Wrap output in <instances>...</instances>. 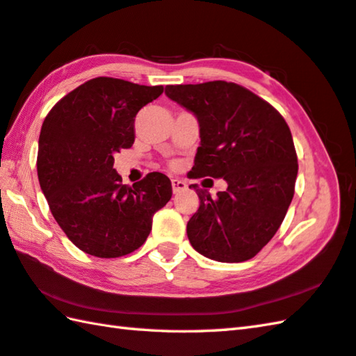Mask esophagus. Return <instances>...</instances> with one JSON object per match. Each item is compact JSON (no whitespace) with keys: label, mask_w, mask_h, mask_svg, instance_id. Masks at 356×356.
<instances>
[{"label":"esophagus","mask_w":356,"mask_h":356,"mask_svg":"<svg viewBox=\"0 0 356 356\" xmlns=\"http://www.w3.org/2000/svg\"><path fill=\"white\" fill-rule=\"evenodd\" d=\"M171 185H172V193L174 194H177V193H180V191H184V190H186V182H184V180H180V179H172L171 180Z\"/></svg>","instance_id":"esophagus-1"}]
</instances>
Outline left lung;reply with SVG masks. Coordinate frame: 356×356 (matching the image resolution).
I'll list each match as a JSON object with an SVG mask.
<instances>
[{"label": "left lung", "mask_w": 356, "mask_h": 356, "mask_svg": "<svg viewBox=\"0 0 356 356\" xmlns=\"http://www.w3.org/2000/svg\"><path fill=\"white\" fill-rule=\"evenodd\" d=\"M165 94L199 122L193 177H222L228 185L218 197L190 185L200 200L186 225L190 243L213 261L252 259L281 227L295 194L298 157L289 124L236 83L171 85Z\"/></svg>", "instance_id": "1"}]
</instances>
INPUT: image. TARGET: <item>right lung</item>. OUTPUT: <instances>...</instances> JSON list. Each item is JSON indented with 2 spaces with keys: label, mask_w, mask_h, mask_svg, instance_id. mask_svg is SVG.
<instances>
[{
  "label": "right lung",
  "mask_w": 356,
  "mask_h": 356,
  "mask_svg": "<svg viewBox=\"0 0 356 356\" xmlns=\"http://www.w3.org/2000/svg\"><path fill=\"white\" fill-rule=\"evenodd\" d=\"M163 86L111 76L83 83L51 109L38 140L37 171L51 213L75 247L120 257L143 245L152 216L172 196L171 180L149 172L132 186L114 170V154L131 148L134 120Z\"/></svg>",
  "instance_id": "right-lung-1"
}]
</instances>
